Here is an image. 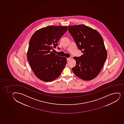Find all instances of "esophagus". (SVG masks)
I'll return each mask as SVG.
<instances>
[{
  "instance_id": "obj_1",
  "label": "esophagus",
  "mask_w": 124,
  "mask_h": 124,
  "mask_svg": "<svg viewBox=\"0 0 124 124\" xmlns=\"http://www.w3.org/2000/svg\"><path fill=\"white\" fill-rule=\"evenodd\" d=\"M71 58L70 57V58H67V61H69L70 59H71Z\"/></svg>"
}]
</instances>
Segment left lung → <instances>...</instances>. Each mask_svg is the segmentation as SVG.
Here are the masks:
<instances>
[{
    "instance_id": "left-lung-1",
    "label": "left lung",
    "mask_w": 124,
    "mask_h": 124,
    "mask_svg": "<svg viewBox=\"0 0 124 124\" xmlns=\"http://www.w3.org/2000/svg\"><path fill=\"white\" fill-rule=\"evenodd\" d=\"M68 31L83 55L74 57L76 65L72 68L76 76L91 80L101 71L107 57V52L101 35L84 25L68 26Z\"/></svg>"
}]
</instances>
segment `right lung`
I'll return each mask as SVG.
<instances>
[{
	"label": "right lung",
	"instance_id": "1",
	"mask_svg": "<svg viewBox=\"0 0 124 124\" xmlns=\"http://www.w3.org/2000/svg\"><path fill=\"white\" fill-rule=\"evenodd\" d=\"M68 30L66 26H48L35 32L30 40L27 58L35 75L41 80L50 82L60 75L67 59L52 52Z\"/></svg>",
	"mask_w": 124,
	"mask_h": 124
}]
</instances>
